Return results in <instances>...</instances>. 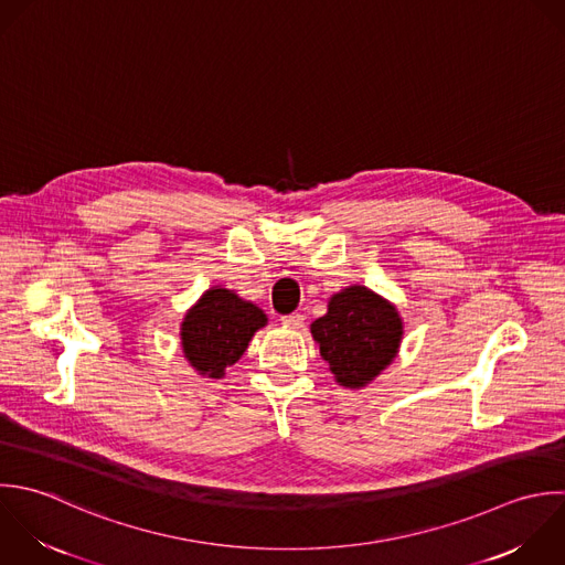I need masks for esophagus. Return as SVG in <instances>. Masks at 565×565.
Segmentation results:
<instances>
[{"mask_svg": "<svg viewBox=\"0 0 565 565\" xmlns=\"http://www.w3.org/2000/svg\"><path fill=\"white\" fill-rule=\"evenodd\" d=\"M281 323H284L286 328L299 330V328H303L306 319H303V315H299V312H292V315H286V317H281Z\"/></svg>", "mask_w": 565, "mask_h": 565, "instance_id": "esophagus-1", "label": "esophagus"}]
</instances>
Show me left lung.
<instances>
[{"label":"left lung","mask_w":565,"mask_h":565,"mask_svg":"<svg viewBox=\"0 0 565 565\" xmlns=\"http://www.w3.org/2000/svg\"><path fill=\"white\" fill-rule=\"evenodd\" d=\"M334 381L359 390L372 383L398 354L403 319L365 286H350L328 301V312L310 326Z\"/></svg>","instance_id":"8db88e82"}]
</instances>
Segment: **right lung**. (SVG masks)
Here are the masks:
<instances>
[{
    "label": "right lung",
    "instance_id": "right-lung-1",
    "mask_svg": "<svg viewBox=\"0 0 565 565\" xmlns=\"http://www.w3.org/2000/svg\"><path fill=\"white\" fill-rule=\"evenodd\" d=\"M266 315L233 290L211 288L184 315L180 339L191 367L209 379H222L224 370L239 361L253 334L266 326Z\"/></svg>",
    "mask_w": 565,
    "mask_h": 565
}]
</instances>
